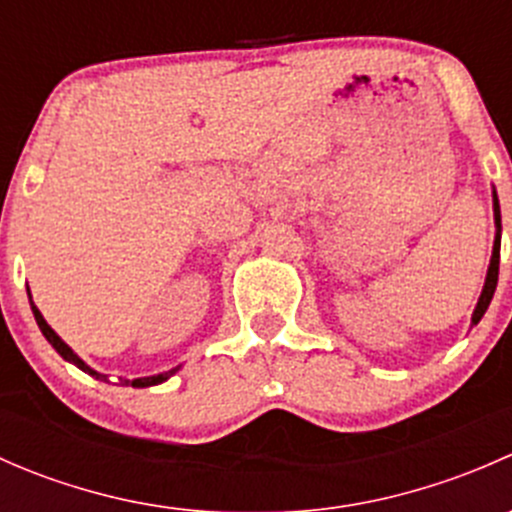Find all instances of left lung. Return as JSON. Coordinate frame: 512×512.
<instances>
[{
	"mask_svg": "<svg viewBox=\"0 0 512 512\" xmlns=\"http://www.w3.org/2000/svg\"><path fill=\"white\" fill-rule=\"evenodd\" d=\"M493 210H495V225H498V235H495V245H493V257H490V267H488V277H485V287L483 294L478 299V307L473 312V324H478L483 319L485 309H488L490 299H493L495 285H498V265H500V205H498V195L493 193Z\"/></svg>",
	"mask_w": 512,
	"mask_h": 512,
	"instance_id": "1",
	"label": "left lung"
}]
</instances>
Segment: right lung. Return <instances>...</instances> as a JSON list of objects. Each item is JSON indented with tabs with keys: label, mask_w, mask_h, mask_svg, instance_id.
Wrapping results in <instances>:
<instances>
[{
	"label": "right lung",
	"mask_w": 512,
	"mask_h": 512,
	"mask_svg": "<svg viewBox=\"0 0 512 512\" xmlns=\"http://www.w3.org/2000/svg\"><path fill=\"white\" fill-rule=\"evenodd\" d=\"M32 312H34V317H36V324H39L41 334H44V337H46V342H49V344H51V347H54V349H56V352H59L61 356H64V359H66V361H71V364H76V366H79V369H81V371H86V374L96 376V379H101V381H108V379H106V374H98V371H94V369H89V366H86V364H84V361H81V359H79V356H76L74 352H71V349H69V347H66V344H64V342H61V337H59V334H56V332H54V329H51V327H49V324H46V319H44V317H41V312H39V309H36V307H34V304H32ZM175 371H178V369H170V371H165V374H158V376H146V379H133V381L123 379V381H121V384H123V386H153V384H160V381H165V379H168V376H173V374H175Z\"/></svg>",
	"instance_id": "obj_1"
}]
</instances>
